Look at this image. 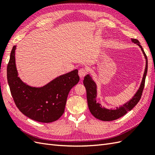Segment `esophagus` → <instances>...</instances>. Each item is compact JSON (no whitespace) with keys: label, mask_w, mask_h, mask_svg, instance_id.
I'll use <instances>...</instances> for the list:
<instances>
[{"label":"esophagus","mask_w":155,"mask_h":155,"mask_svg":"<svg viewBox=\"0 0 155 155\" xmlns=\"http://www.w3.org/2000/svg\"><path fill=\"white\" fill-rule=\"evenodd\" d=\"M87 71L85 70L84 68H81L79 71H78V75H79V77H80V78H83L85 75L87 74Z\"/></svg>","instance_id":"obj_1"}]
</instances>
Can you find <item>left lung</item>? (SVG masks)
Listing matches in <instances>:
<instances>
[{
  "label": "left lung",
  "instance_id": "1",
  "mask_svg": "<svg viewBox=\"0 0 155 155\" xmlns=\"http://www.w3.org/2000/svg\"><path fill=\"white\" fill-rule=\"evenodd\" d=\"M133 42L137 44L141 48L143 53L144 56V58L146 59V67L144 69V74L142 81L140 85V87L137 93L134 94V96L132 97L130 100L127 102L126 103L121 105L119 107H117L116 109H108L103 107L97 102V86L95 82L93 81L90 74H87L85 76L83 84L87 90V98L88 108L91 111V114L93 116L98 118V119L103 120V121H111L118 119L120 117L124 116L126 114L128 111H130L136 106L137 103H139L141 98V95L143 93V91L144 89V83H145V78L147 73L148 68V61L147 55L144 52L142 46L140 45L139 41L137 39L132 38L131 39Z\"/></svg>",
  "mask_w": 155,
  "mask_h": 155
}]
</instances>
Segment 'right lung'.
Listing matches in <instances>:
<instances>
[{"label":"right lung","mask_w":155,"mask_h":155,"mask_svg":"<svg viewBox=\"0 0 155 155\" xmlns=\"http://www.w3.org/2000/svg\"><path fill=\"white\" fill-rule=\"evenodd\" d=\"M14 46L7 65V80L12 97L19 110L25 116L41 123H52L64 113L68 94L79 81L78 70L55 78L43 87H34L18 77Z\"/></svg>","instance_id":"1"}]
</instances>
